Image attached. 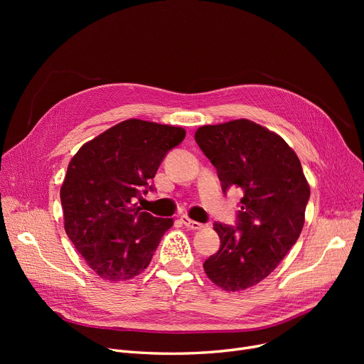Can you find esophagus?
<instances>
[{
	"instance_id": "esophagus-1",
	"label": "esophagus",
	"mask_w": 364,
	"mask_h": 364,
	"mask_svg": "<svg viewBox=\"0 0 364 364\" xmlns=\"http://www.w3.org/2000/svg\"><path fill=\"white\" fill-rule=\"evenodd\" d=\"M180 220H181V223H183L186 227L192 228V230H200V228L203 227L202 223H198V221H195V220H192V218H188L187 215H181Z\"/></svg>"
}]
</instances>
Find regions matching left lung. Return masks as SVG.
<instances>
[{"mask_svg":"<svg viewBox=\"0 0 364 364\" xmlns=\"http://www.w3.org/2000/svg\"><path fill=\"white\" fill-rule=\"evenodd\" d=\"M195 140L215 166L223 192L237 187L243 193L236 227L214 223L221 245L203 269L224 291H243L269 276L296 243L310 186L288 143L255 122L205 125Z\"/></svg>","mask_w":364,"mask_h":364,"instance_id":"1","label":"left lung"}]
</instances>
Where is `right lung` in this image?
<instances>
[{
	"mask_svg": "<svg viewBox=\"0 0 364 364\" xmlns=\"http://www.w3.org/2000/svg\"><path fill=\"white\" fill-rule=\"evenodd\" d=\"M186 137L180 127L128 119L85 143L60 188L65 230L90 269L121 282L140 274L172 218L141 211L140 199L166 156Z\"/></svg>",
	"mask_w": 364,
	"mask_h": 364,
	"instance_id": "right-lung-1",
	"label": "right lung"
}]
</instances>
